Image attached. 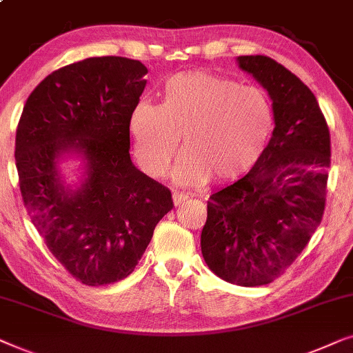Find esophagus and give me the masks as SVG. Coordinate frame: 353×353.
I'll list each match as a JSON object with an SVG mask.
<instances>
[{"instance_id":"obj_1","label":"esophagus","mask_w":353,"mask_h":353,"mask_svg":"<svg viewBox=\"0 0 353 353\" xmlns=\"http://www.w3.org/2000/svg\"><path fill=\"white\" fill-rule=\"evenodd\" d=\"M186 199H188L186 194H181V192H173V204H175V207L185 204Z\"/></svg>"}]
</instances>
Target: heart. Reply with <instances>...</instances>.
Returning <instances> with one entry per match:
<instances>
[{
	"label": "heart",
	"mask_w": 353,
	"mask_h": 353,
	"mask_svg": "<svg viewBox=\"0 0 353 353\" xmlns=\"http://www.w3.org/2000/svg\"><path fill=\"white\" fill-rule=\"evenodd\" d=\"M161 104L138 101L128 133L134 161L151 178L170 170L180 134L186 149L173 176L181 185L231 181L260 161L273 128V110L257 86L207 70H188L163 81Z\"/></svg>",
	"instance_id": "heart-1"
}]
</instances>
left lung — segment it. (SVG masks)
I'll return each mask as SVG.
<instances>
[{
	"label": "left lung",
	"instance_id": "8db88e82",
	"mask_svg": "<svg viewBox=\"0 0 353 353\" xmlns=\"http://www.w3.org/2000/svg\"><path fill=\"white\" fill-rule=\"evenodd\" d=\"M273 101L274 130L248 175L207 201L201 249L225 281L262 286L291 267L321 223L331 138L315 94L268 56H239Z\"/></svg>",
	"mask_w": 353,
	"mask_h": 353
}]
</instances>
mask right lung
Returning a JSON list of instances; mask_svg holds the SVG:
<instances>
[{
	"label": "right lung",
	"instance_id": "obj_1",
	"mask_svg": "<svg viewBox=\"0 0 353 353\" xmlns=\"http://www.w3.org/2000/svg\"><path fill=\"white\" fill-rule=\"evenodd\" d=\"M148 69L119 56L88 57L40 81L16 132V167L23 205L50 252L75 279L104 286L127 278L173 209L172 192L130 159L128 115ZM87 162V180L65 190L61 153Z\"/></svg>",
	"mask_w": 353,
	"mask_h": 353
}]
</instances>
